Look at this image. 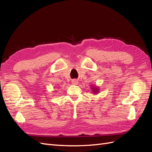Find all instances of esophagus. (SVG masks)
<instances>
[{
	"label": "esophagus",
	"instance_id": "1",
	"mask_svg": "<svg viewBox=\"0 0 152 152\" xmlns=\"http://www.w3.org/2000/svg\"><path fill=\"white\" fill-rule=\"evenodd\" d=\"M72 83L73 85H77V83H78V81H77L76 80H73L72 81Z\"/></svg>",
	"mask_w": 152,
	"mask_h": 152
}]
</instances>
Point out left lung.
Wrapping results in <instances>:
<instances>
[{
    "label": "left lung",
    "mask_w": 152,
    "mask_h": 152,
    "mask_svg": "<svg viewBox=\"0 0 152 152\" xmlns=\"http://www.w3.org/2000/svg\"><path fill=\"white\" fill-rule=\"evenodd\" d=\"M91 89H92V92L94 93V94H98V92L99 91V88L98 87H96V86L92 87Z\"/></svg>",
    "instance_id": "left-lung-1"
}]
</instances>
